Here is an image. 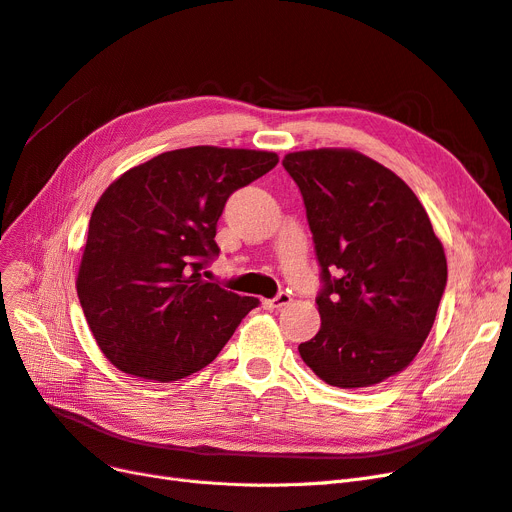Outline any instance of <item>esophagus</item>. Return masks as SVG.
Wrapping results in <instances>:
<instances>
[{"instance_id":"obj_1","label":"esophagus","mask_w":512,"mask_h":512,"mask_svg":"<svg viewBox=\"0 0 512 512\" xmlns=\"http://www.w3.org/2000/svg\"><path fill=\"white\" fill-rule=\"evenodd\" d=\"M290 301H292V296L288 292H279L275 298H267L262 305L267 309H281V307L290 305Z\"/></svg>"}]
</instances>
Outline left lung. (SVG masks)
I'll return each mask as SVG.
<instances>
[{
  "label": "left lung",
  "mask_w": 512,
  "mask_h": 512,
  "mask_svg": "<svg viewBox=\"0 0 512 512\" xmlns=\"http://www.w3.org/2000/svg\"><path fill=\"white\" fill-rule=\"evenodd\" d=\"M324 286L322 326L298 345L328 385L354 390L398 375L419 354L447 286L443 243L415 192L356 150L290 152Z\"/></svg>",
  "instance_id": "obj_1"
}]
</instances>
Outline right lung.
I'll return each mask as SVG.
<instances>
[{
    "label": "right lung",
    "instance_id": "add662e5",
    "mask_svg": "<svg viewBox=\"0 0 512 512\" xmlns=\"http://www.w3.org/2000/svg\"><path fill=\"white\" fill-rule=\"evenodd\" d=\"M275 152L195 146L163 152L97 201L78 298L99 349L122 373L178 381L220 354L258 298L203 279L235 190L269 173Z\"/></svg>",
    "mask_w": 512,
    "mask_h": 512
}]
</instances>
